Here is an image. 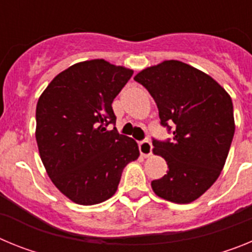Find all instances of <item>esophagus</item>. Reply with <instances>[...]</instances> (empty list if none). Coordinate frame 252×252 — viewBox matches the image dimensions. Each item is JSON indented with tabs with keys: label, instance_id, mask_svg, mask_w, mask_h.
<instances>
[{
	"label": "esophagus",
	"instance_id": "1",
	"mask_svg": "<svg viewBox=\"0 0 252 252\" xmlns=\"http://www.w3.org/2000/svg\"><path fill=\"white\" fill-rule=\"evenodd\" d=\"M139 150L141 157L149 158L151 155V150H153V145L149 140H144V141L139 142Z\"/></svg>",
	"mask_w": 252,
	"mask_h": 252
}]
</instances>
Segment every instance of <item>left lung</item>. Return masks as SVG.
I'll return each mask as SVG.
<instances>
[{
  "mask_svg": "<svg viewBox=\"0 0 252 252\" xmlns=\"http://www.w3.org/2000/svg\"><path fill=\"white\" fill-rule=\"evenodd\" d=\"M159 110L160 124L173 141L153 140V153L169 170L151 182L158 197L173 203L195 201L221 174L235 133L230 94L212 77L179 60H164L133 78Z\"/></svg>",
  "mask_w": 252,
  "mask_h": 252,
  "instance_id": "left-lung-1",
  "label": "left lung"
}]
</instances>
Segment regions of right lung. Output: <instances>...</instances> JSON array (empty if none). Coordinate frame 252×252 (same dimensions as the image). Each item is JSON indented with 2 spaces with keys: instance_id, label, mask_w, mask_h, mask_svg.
<instances>
[{
  "instance_id": "obj_1",
  "label": "right lung",
  "mask_w": 252,
  "mask_h": 252,
  "mask_svg": "<svg viewBox=\"0 0 252 252\" xmlns=\"http://www.w3.org/2000/svg\"><path fill=\"white\" fill-rule=\"evenodd\" d=\"M133 70L103 59L81 62L57 75L36 104L40 158L54 186L74 203L92 206L117 190L122 170L140 155L120 135L112 102Z\"/></svg>"
}]
</instances>
